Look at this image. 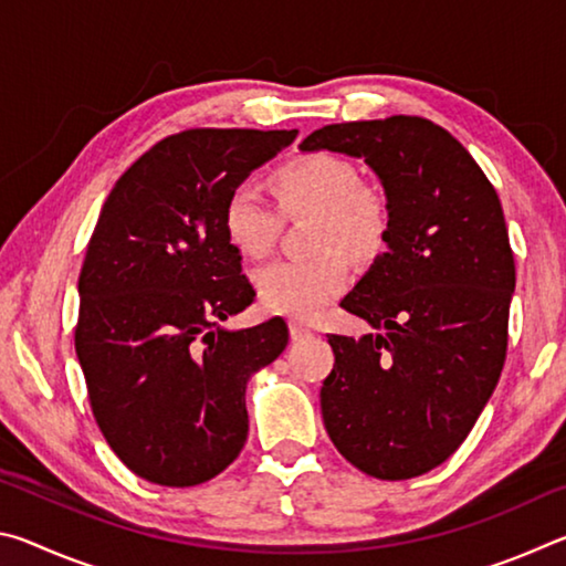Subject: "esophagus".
<instances>
[{"label": "esophagus", "mask_w": 566, "mask_h": 566, "mask_svg": "<svg viewBox=\"0 0 566 566\" xmlns=\"http://www.w3.org/2000/svg\"><path fill=\"white\" fill-rule=\"evenodd\" d=\"M290 334H292L294 342H300V339L312 337V329L304 327V324H300V322H292V324H290Z\"/></svg>", "instance_id": "1"}]
</instances>
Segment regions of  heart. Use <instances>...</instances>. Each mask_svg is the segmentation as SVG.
Here are the masks:
<instances>
[{
  "label": "heart",
  "mask_w": 566,
  "mask_h": 566,
  "mask_svg": "<svg viewBox=\"0 0 566 566\" xmlns=\"http://www.w3.org/2000/svg\"><path fill=\"white\" fill-rule=\"evenodd\" d=\"M270 187L284 217H312V260L272 262L254 276L266 312L312 319L344 292L349 260L369 262L387 247L391 212L385 189L359 179L334 151H306L276 167ZM280 212L249 187H237L222 209L224 232L244 256H264L280 232Z\"/></svg>",
  "instance_id": "heart-1"
}]
</instances>
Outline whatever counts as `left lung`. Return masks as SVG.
Wrapping results in <instances>:
<instances>
[{"instance_id": "8db88e82", "label": "left lung", "mask_w": 566, "mask_h": 566, "mask_svg": "<svg viewBox=\"0 0 566 566\" xmlns=\"http://www.w3.org/2000/svg\"><path fill=\"white\" fill-rule=\"evenodd\" d=\"M300 149L367 161L391 212L387 252L342 300L377 332L329 334L324 427L359 472L419 476L457 452L502 375L516 276L500 197L421 117L329 124Z\"/></svg>"}]
</instances>
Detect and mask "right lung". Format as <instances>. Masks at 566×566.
Instances as JSON below:
<instances>
[{
  "mask_svg": "<svg viewBox=\"0 0 566 566\" xmlns=\"http://www.w3.org/2000/svg\"><path fill=\"white\" fill-rule=\"evenodd\" d=\"M296 129H187L117 179L80 272L74 347L94 419L134 474L195 486L234 462L247 381L290 342L284 319L229 332L254 302L227 197Z\"/></svg>",
  "mask_w": 566,
  "mask_h": 566,
  "instance_id": "right-lung-1",
  "label": "right lung"
}]
</instances>
